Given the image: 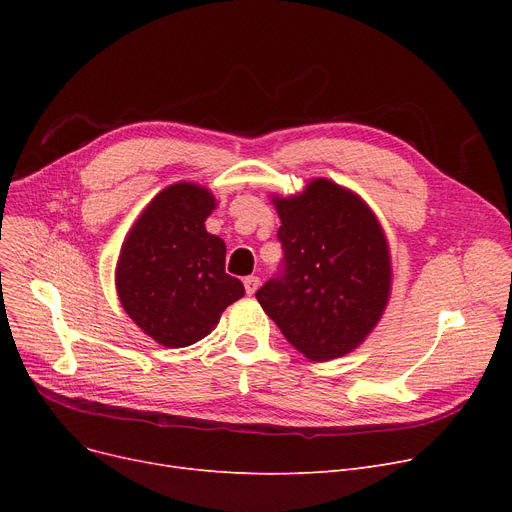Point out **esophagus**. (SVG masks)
Returning a JSON list of instances; mask_svg holds the SVG:
<instances>
[{
	"label": "esophagus",
	"mask_w": 512,
	"mask_h": 512,
	"mask_svg": "<svg viewBox=\"0 0 512 512\" xmlns=\"http://www.w3.org/2000/svg\"><path fill=\"white\" fill-rule=\"evenodd\" d=\"M257 288H259V278H257V276H247V278H245V290H247V294H255Z\"/></svg>",
	"instance_id": "esophagus-1"
}]
</instances>
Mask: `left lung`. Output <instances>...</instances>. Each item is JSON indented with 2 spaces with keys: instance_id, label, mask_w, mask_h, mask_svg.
<instances>
[{
  "instance_id": "8db88e82",
  "label": "left lung",
  "mask_w": 512,
  "mask_h": 512,
  "mask_svg": "<svg viewBox=\"0 0 512 512\" xmlns=\"http://www.w3.org/2000/svg\"><path fill=\"white\" fill-rule=\"evenodd\" d=\"M274 205L284 259L255 297L307 359L344 357L388 305L386 234L359 195L326 178L311 180L299 195L274 197Z\"/></svg>"
}]
</instances>
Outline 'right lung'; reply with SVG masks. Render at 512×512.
<instances>
[{
	"label": "right lung",
	"instance_id": "add662e5",
	"mask_svg": "<svg viewBox=\"0 0 512 512\" xmlns=\"http://www.w3.org/2000/svg\"><path fill=\"white\" fill-rule=\"evenodd\" d=\"M213 209L215 197L205 186L176 182L153 197L124 238L116 265L120 303L168 348L205 338L245 294L224 270V240L205 230Z\"/></svg>",
	"mask_w": 512,
	"mask_h": 512
}]
</instances>
